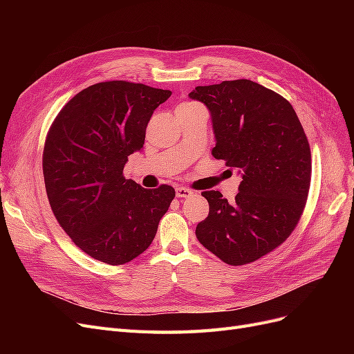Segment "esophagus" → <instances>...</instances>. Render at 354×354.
I'll return each mask as SVG.
<instances>
[{
  "label": "esophagus",
  "instance_id": "esophagus-1",
  "mask_svg": "<svg viewBox=\"0 0 354 354\" xmlns=\"http://www.w3.org/2000/svg\"><path fill=\"white\" fill-rule=\"evenodd\" d=\"M194 195V192H192L190 189H186V187H177L176 189V196L177 198H181V199H186L189 196Z\"/></svg>",
  "mask_w": 354,
  "mask_h": 354
}]
</instances>
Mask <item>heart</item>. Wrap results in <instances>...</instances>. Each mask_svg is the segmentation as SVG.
I'll return each mask as SVG.
<instances>
[{
    "label": "heart",
    "instance_id": "heart-1",
    "mask_svg": "<svg viewBox=\"0 0 354 354\" xmlns=\"http://www.w3.org/2000/svg\"><path fill=\"white\" fill-rule=\"evenodd\" d=\"M192 104H195V103H183L181 106H192Z\"/></svg>",
    "mask_w": 354,
    "mask_h": 354
}]
</instances>
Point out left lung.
<instances>
[{
  "instance_id": "1",
  "label": "left lung",
  "mask_w": 354,
  "mask_h": 354,
  "mask_svg": "<svg viewBox=\"0 0 354 354\" xmlns=\"http://www.w3.org/2000/svg\"><path fill=\"white\" fill-rule=\"evenodd\" d=\"M189 97L209 111L212 156L242 176L233 203L202 192L209 214L196 238L224 263H252L292 233L306 207L312 155L303 125L291 103L250 80L203 85Z\"/></svg>"
}]
</instances>
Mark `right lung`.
Returning <instances> with one entry per match:
<instances>
[{
    "label": "right lung",
    "instance_id": "right-lung-1",
    "mask_svg": "<svg viewBox=\"0 0 354 354\" xmlns=\"http://www.w3.org/2000/svg\"><path fill=\"white\" fill-rule=\"evenodd\" d=\"M169 95L145 84L99 82L71 99L50 128L42 155L48 202L73 243L95 260L118 266L145 252L176 196L171 186L145 189L122 176Z\"/></svg>",
    "mask_w": 354,
    "mask_h": 354
}]
</instances>
